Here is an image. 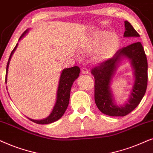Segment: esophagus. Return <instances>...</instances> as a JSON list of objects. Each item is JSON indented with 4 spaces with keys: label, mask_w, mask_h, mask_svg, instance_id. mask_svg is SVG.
I'll use <instances>...</instances> for the list:
<instances>
[{
    "label": "esophagus",
    "mask_w": 153,
    "mask_h": 153,
    "mask_svg": "<svg viewBox=\"0 0 153 153\" xmlns=\"http://www.w3.org/2000/svg\"><path fill=\"white\" fill-rule=\"evenodd\" d=\"M81 72L82 73V74H88L89 73V71L88 69L86 68H82V69H81Z\"/></svg>",
    "instance_id": "obj_1"
}]
</instances>
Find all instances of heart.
<instances>
[{"label":"heart","mask_w":153,"mask_h":153,"mask_svg":"<svg viewBox=\"0 0 153 153\" xmlns=\"http://www.w3.org/2000/svg\"><path fill=\"white\" fill-rule=\"evenodd\" d=\"M120 45L118 36L114 33L102 30L83 45L82 50L91 53V59L97 64H101L113 57Z\"/></svg>","instance_id":"b5f03b06"}]
</instances>
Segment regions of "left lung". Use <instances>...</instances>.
Here are the masks:
<instances>
[{
    "label": "left lung",
    "mask_w": 153,
    "mask_h": 153,
    "mask_svg": "<svg viewBox=\"0 0 153 153\" xmlns=\"http://www.w3.org/2000/svg\"><path fill=\"white\" fill-rule=\"evenodd\" d=\"M125 38H139L131 24L125 22ZM125 59L130 61L134 71V81L129 99L118 106L111 89V83L118 65ZM94 77V100L99 111L105 115L123 117L134 111L145 95L148 82V62L145 51L140 42H135L120 49L106 62L91 70Z\"/></svg>",
    "instance_id": "obj_1"
}]
</instances>
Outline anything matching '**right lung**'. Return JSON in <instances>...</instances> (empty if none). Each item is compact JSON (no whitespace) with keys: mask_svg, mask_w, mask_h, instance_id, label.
I'll return each instance as SVG.
<instances>
[{"mask_svg":"<svg viewBox=\"0 0 153 153\" xmlns=\"http://www.w3.org/2000/svg\"><path fill=\"white\" fill-rule=\"evenodd\" d=\"M29 29H26L23 33V34L19 38V41L22 39L26 36V34L28 32ZM18 46V43L16 45L15 48L12 51L11 54H10L9 59H8L7 68H6V75H5V82H7V72L8 67H9L10 62L12 56L15 52L16 49ZM80 73V69L78 66H73L71 68H65L62 71L60 75L59 81V85L57 89V92H56V99L55 104L54 105L50 115L46 118L42 120H33L31 118L28 117L30 120L33 123L40 124V125H47V124H50L54 123L58 120H59L64 115L65 111H66L67 107H68L69 103V99H70V93L71 89L72 87L73 83L74 81L78 78L79 74Z\"/></svg>","mask_w":153,"mask_h":153,"instance_id":"1","label":"right lung"}]
</instances>
